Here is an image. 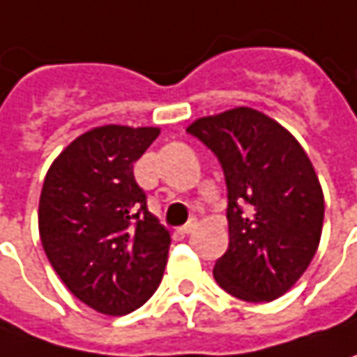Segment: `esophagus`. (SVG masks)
I'll return each mask as SVG.
<instances>
[{
  "instance_id": "obj_1",
  "label": "esophagus",
  "mask_w": 357,
  "mask_h": 357,
  "mask_svg": "<svg viewBox=\"0 0 357 357\" xmlns=\"http://www.w3.org/2000/svg\"><path fill=\"white\" fill-rule=\"evenodd\" d=\"M197 227H199V225H197V220H188L185 227L181 228V232H183V234H190V232H195V228Z\"/></svg>"
}]
</instances>
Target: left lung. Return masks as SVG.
Returning a JSON list of instances; mask_svg holds the SVG:
<instances>
[{
  "label": "left lung",
  "mask_w": 357,
  "mask_h": 357,
  "mask_svg": "<svg viewBox=\"0 0 357 357\" xmlns=\"http://www.w3.org/2000/svg\"><path fill=\"white\" fill-rule=\"evenodd\" d=\"M186 132L213 151L227 181L230 242L214 280L246 302L280 298L322 236V186L308 155L280 123L250 107L197 119Z\"/></svg>",
  "instance_id": "obj_1"
}]
</instances>
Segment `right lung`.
<instances>
[{
  "instance_id": "add662e5",
  "label": "right lung",
  "mask_w": 357,
  "mask_h": 357,
  "mask_svg": "<svg viewBox=\"0 0 357 357\" xmlns=\"http://www.w3.org/2000/svg\"><path fill=\"white\" fill-rule=\"evenodd\" d=\"M158 132L123 125L87 130L53 160L43 181V250L69 292L107 316L141 308L167 266L171 234L149 213L132 174Z\"/></svg>"
}]
</instances>
